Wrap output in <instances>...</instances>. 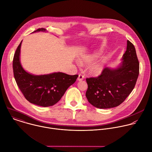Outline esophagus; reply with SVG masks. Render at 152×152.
Masks as SVG:
<instances>
[{"label":"esophagus","instance_id":"34e87169","mask_svg":"<svg viewBox=\"0 0 152 152\" xmlns=\"http://www.w3.org/2000/svg\"><path fill=\"white\" fill-rule=\"evenodd\" d=\"M83 79H84V76H83V75H81V74L79 75V76H78V77H77V80H78L79 81H81V80H83Z\"/></svg>","mask_w":152,"mask_h":152}]
</instances>
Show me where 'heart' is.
I'll return each mask as SVG.
<instances>
[{
	"instance_id": "1",
	"label": "heart",
	"mask_w": 152,
	"mask_h": 152,
	"mask_svg": "<svg viewBox=\"0 0 152 152\" xmlns=\"http://www.w3.org/2000/svg\"><path fill=\"white\" fill-rule=\"evenodd\" d=\"M102 53L103 51L102 50H98L92 54L82 55L80 56L79 59L82 63L88 65L99 58L102 56ZM106 63L107 60L105 59H101L96 61L93 64H90L88 67L89 73L91 75L95 76L100 75L105 69Z\"/></svg>"
}]
</instances>
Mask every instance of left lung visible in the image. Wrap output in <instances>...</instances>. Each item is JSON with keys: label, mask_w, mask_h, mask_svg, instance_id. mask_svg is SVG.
<instances>
[{"label": "left lung", "mask_w": 152, "mask_h": 152, "mask_svg": "<svg viewBox=\"0 0 152 152\" xmlns=\"http://www.w3.org/2000/svg\"><path fill=\"white\" fill-rule=\"evenodd\" d=\"M139 75V62L134 45L127 41V49L116 68L106 67L97 77L86 79L88 102L107 109L122 104L133 90Z\"/></svg>", "instance_id": "8db88e82"}]
</instances>
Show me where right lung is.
<instances>
[{"label":"right lung","instance_id":"right-lung-1","mask_svg":"<svg viewBox=\"0 0 152 152\" xmlns=\"http://www.w3.org/2000/svg\"><path fill=\"white\" fill-rule=\"evenodd\" d=\"M39 31L45 32V29L39 28L32 33ZM22 41L13 60V75L17 85L29 102L43 107L53 106L60 100L69 87L76 82L78 75H69L62 72L35 75L27 72L20 61Z\"/></svg>","mask_w":152,"mask_h":152}]
</instances>
